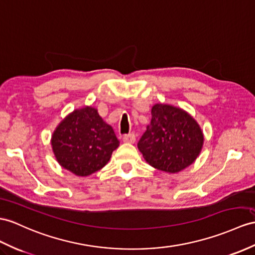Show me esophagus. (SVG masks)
<instances>
[{
  "label": "esophagus",
  "instance_id": "34e87169",
  "mask_svg": "<svg viewBox=\"0 0 255 255\" xmlns=\"http://www.w3.org/2000/svg\"><path fill=\"white\" fill-rule=\"evenodd\" d=\"M136 140V137L135 135L133 133L131 134H127L123 136V141L124 142H128V144H133V142Z\"/></svg>",
  "mask_w": 255,
  "mask_h": 255
}]
</instances>
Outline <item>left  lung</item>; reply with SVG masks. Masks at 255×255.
Listing matches in <instances>:
<instances>
[{
  "instance_id": "8db88e82",
  "label": "left lung",
  "mask_w": 255,
  "mask_h": 255,
  "mask_svg": "<svg viewBox=\"0 0 255 255\" xmlns=\"http://www.w3.org/2000/svg\"><path fill=\"white\" fill-rule=\"evenodd\" d=\"M203 141V132L194 117L182 108L160 103L152 106L151 122L137 147L149 165L174 174L195 162Z\"/></svg>"
}]
</instances>
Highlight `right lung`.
Returning <instances> with one entry per match:
<instances>
[{"label": "right lung", "mask_w": 255, "mask_h": 255, "mask_svg": "<svg viewBox=\"0 0 255 255\" xmlns=\"http://www.w3.org/2000/svg\"><path fill=\"white\" fill-rule=\"evenodd\" d=\"M51 145L57 162L77 176L103 169L120 141L95 107L73 110L56 127Z\"/></svg>", "instance_id": "obj_1"}]
</instances>
